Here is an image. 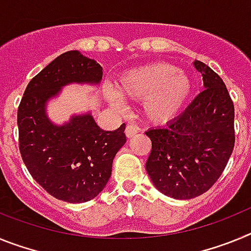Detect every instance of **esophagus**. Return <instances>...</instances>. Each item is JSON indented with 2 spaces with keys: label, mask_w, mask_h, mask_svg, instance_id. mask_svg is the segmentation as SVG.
Here are the masks:
<instances>
[{
  "label": "esophagus",
  "mask_w": 251,
  "mask_h": 251,
  "mask_svg": "<svg viewBox=\"0 0 251 251\" xmlns=\"http://www.w3.org/2000/svg\"><path fill=\"white\" fill-rule=\"evenodd\" d=\"M137 133H138V127H136V126L128 124L127 127H126V136H127L128 138H132V137H134Z\"/></svg>",
  "instance_id": "1"
}]
</instances>
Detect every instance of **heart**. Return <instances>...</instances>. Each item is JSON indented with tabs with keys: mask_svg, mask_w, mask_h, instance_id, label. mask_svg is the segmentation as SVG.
Here are the masks:
<instances>
[{
	"mask_svg": "<svg viewBox=\"0 0 251 251\" xmlns=\"http://www.w3.org/2000/svg\"><path fill=\"white\" fill-rule=\"evenodd\" d=\"M122 95L136 100H145L143 114L157 126L167 124L178 117L194 93V81L176 65L166 61L147 64L127 72L118 83ZM114 106L123 101L114 90L108 92Z\"/></svg>",
	"mask_w": 251,
	"mask_h": 251,
	"instance_id": "1",
	"label": "heart"
}]
</instances>
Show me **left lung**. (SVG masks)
<instances>
[{
  "label": "left lung",
  "mask_w": 251,
  "mask_h": 251,
  "mask_svg": "<svg viewBox=\"0 0 251 251\" xmlns=\"http://www.w3.org/2000/svg\"><path fill=\"white\" fill-rule=\"evenodd\" d=\"M205 89L167 127L146 134L152 150L148 176L162 194L190 200L205 194L225 170L235 145L234 103L211 68L196 60Z\"/></svg>",
  "instance_id": "left-lung-1"
}]
</instances>
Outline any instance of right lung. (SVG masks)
<instances>
[{
    "label": "right lung",
    "mask_w": 251,
    "mask_h": 251,
    "mask_svg": "<svg viewBox=\"0 0 251 251\" xmlns=\"http://www.w3.org/2000/svg\"><path fill=\"white\" fill-rule=\"evenodd\" d=\"M103 68L79 51H66L31 79L17 110L19 148L32 178L57 200L80 203L105 187L115 154L126 143V124L103 130L92 114L51 123L46 101L70 83L99 84Z\"/></svg>",
    "instance_id": "obj_1"
}]
</instances>
